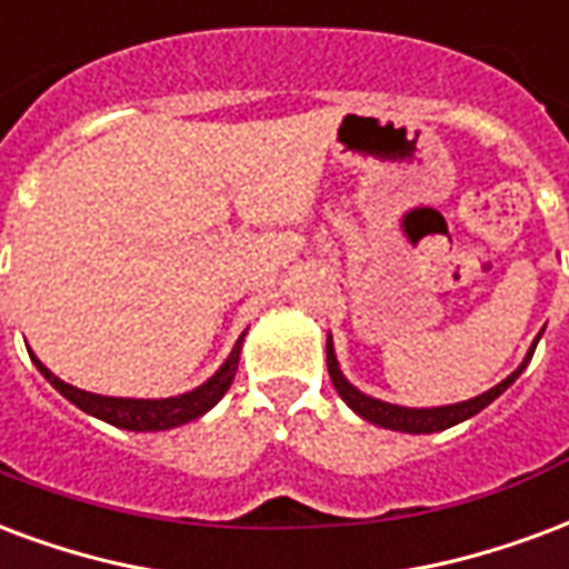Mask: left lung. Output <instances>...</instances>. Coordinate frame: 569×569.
Returning a JSON list of instances; mask_svg holds the SVG:
<instances>
[{
    "instance_id": "left-lung-1",
    "label": "left lung",
    "mask_w": 569,
    "mask_h": 569,
    "mask_svg": "<svg viewBox=\"0 0 569 569\" xmlns=\"http://www.w3.org/2000/svg\"><path fill=\"white\" fill-rule=\"evenodd\" d=\"M537 340H533V347L528 349L525 361H521L519 368L509 373L507 380H500L495 389L482 391V395L470 398V401L446 403V407H422V410H416V407H398V403H386V401H380V398H370V395L359 391L356 386H352V382L347 380V377H343V370H340L338 356H335V343H331V335H328V343H326L328 377H331V382H335V389H338L340 398L347 401L349 410H352V413H359L361 419L380 425V428H389V431H403V435H435V431H446V428H452V425L465 422V419H470V416H477L479 410H486L488 403L495 401V398H500V395H503V391H507L512 382L519 380L521 370L528 368L533 349H537Z\"/></svg>"
}]
</instances>
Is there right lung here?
Returning a JSON list of instances; mask_svg holds the SVG:
<instances>
[{
  "label": "right lung",
  "instance_id": "right-lung-1",
  "mask_svg": "<svg viewBox=\"0 0 569 569\" xmlns=\"http://www.w3.org/2000/svg\"><path fill=\"white\" fill-rule=\"evenodd\" d=\"M247 335V331H243ZM243 335L238 338L234 349L229 352V359L222 361L220 370L210 377L208 382H201L199 389L187 391V395H174V398H108V395H92V391L74 389L69 382H62L57 373H50L41 361L32 356L36 368L41 370V377L60 391L62 398H69L74 407H81L83 413L96 416L108 425L126 428V431H168V428H178L192 419H199L217 407L222 395L229 391L231 380H234V370H238V359H241V343Z\"/></svg>",
  "mask_w": 569,
  "mask_h": 569
}]
</instances>
